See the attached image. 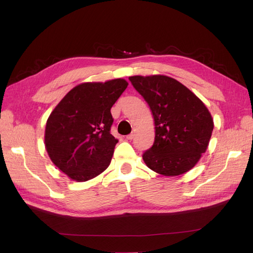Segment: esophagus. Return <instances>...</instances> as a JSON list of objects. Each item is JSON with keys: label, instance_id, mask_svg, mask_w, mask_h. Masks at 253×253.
<instances>
[{"label": "esophagus", "instance_id": "esophagus-1", "mask_svg": "<svg viewBox=\"0 0 253 253\" xmlns=\"http://www.w3.org/2000/svg\"><path fill=\"white\" fill-rule=\"evenodd\" d=\"M134 138V134L133 133H131V134H128L127 136H126V139H128V140H132Z\"/></svg>", "mask_w": 253, "mask_h": 253}]
</instances>
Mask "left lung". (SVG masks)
Wrapping results in <instances>:
<instances>
[{
    "label": "left lung",
    "instance_id": "left-lung-1",
    "mask_svg": "<svg viewBox=\"0 0 253 253\" xmlns=\"http://www.w3.org/2000/svg\"><path fill=\"white\" fill-rule=\"evenodd\" d=\"M128 80L154 117L155 139L142 154L145 165L165 176L192 169L208 148L213 131V119L206 105L180 82L167 76H133Z\"/></svg>",
    "mask_w": 253,
    "mask_h": 253
}]
</instances>
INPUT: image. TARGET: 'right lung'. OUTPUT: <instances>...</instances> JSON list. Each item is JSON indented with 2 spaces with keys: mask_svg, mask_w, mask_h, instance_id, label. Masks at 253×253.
I'll list each match as a JSON object with an SVG mask.
<instances>
[{
  "mask_svg": "<svg viewBox=\"0 0 253 253\" xmlns=\"http://www.w3.org/2000/svg\"><path fill=\"white\" fill-rule=\"evenodd\" d=\"M126 87L125 79L79 84L49 115L45 148L68 177L86 181L110 166L118 142L111 134V109Z\"/></svg>",
  "mask_w": 253,
  "mask_h": 253,
  "instance_id": "add662e5",
  "label": "right lung"
}]
</instances>
